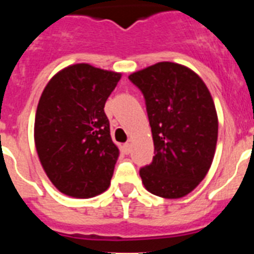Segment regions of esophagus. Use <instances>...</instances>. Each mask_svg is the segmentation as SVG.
<instances>
[{
  "instance_id": "obj_1",
  "label": "esophagus",
  "mask_w": 254,
  "mask_h": 254,
  "mask_svg": "<svg viewBox=\"0 0 254 254\" xmlns=\"http://www.w3.org/2000/svg\"><path fill=\"white\" fill-rule=\"evenodd\" d=\"M131 147H132L131 142H126L125 145H123V149H125L126 154H129V152H131Z\"/></svg>"
}]
</instances>
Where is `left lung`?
<instances>
[{"instance_id": "left-lung-1", "label": "left lung", "mask_w": 254, "mask_h": 254, "mask_svg": "<svg viewBox=\"0 0 254 254\" xmlns=\"http://www.w3.org/2000/svg\"><path fill=\"white\" fill-rule=\"evenodd\" d=\"M151 126L152 163L140 170L150 193L176 199L190 193L210 169L217 142L216 108L202 78L174 62L131 73Z\"/></svg>"}]
</instances>
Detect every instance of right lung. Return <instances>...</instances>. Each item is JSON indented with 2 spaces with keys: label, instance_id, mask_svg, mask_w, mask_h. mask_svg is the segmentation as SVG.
I'll list each match as a JSON object with an SVG mask.
<instances>
[{
  "label": "right lung",
  "instance_id": "add662e5",
  "mask_svg": "<svg viewBox=\"0 0 254 254\" xmlns=\"http://www.w3.org/2000/svg\"><path fill=\"white\" fill-rule=\"evenodd\" d=\"M122 73L76 64L58 71L38 103L34 142L40 164L61 193L90 198L108 190L120 149L104 113Z\"/></svg>",
  "mask_w": 254,
  "mask_h": 254
}]
</instances>
